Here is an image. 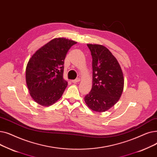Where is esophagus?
<instances>
[{
	"label": "esophagus",
	"instance_id": "obj_1",
	"mask_svg": "<svg viewBox=\"0 0 157 157\" xmlns=\"http://www.w3.org/2000/svg\"><path fill=\"white\" fill-rule=\"evenodd\" d=\"M79 81H80V78H76L75 80H71V82H72L73 83H77V82H78Z\"/></svg>",
	"mask_w": 157,
	"mask_h": 157
}]
</instances>
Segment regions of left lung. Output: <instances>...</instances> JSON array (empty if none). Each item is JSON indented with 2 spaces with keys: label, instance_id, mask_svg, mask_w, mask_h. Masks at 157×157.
Returning a JSON list of instances; mask_svg holds the SVG:
<instances>
[{
  "label": "left lung",
  "instance_id": "1",
  "mask_svg": "<svg viewBox=\"0 0 157 157\" xmlns=\"http://www.w3.org/2000/svg\"><path fill=\"white\" fill-rule=\"evenodd\" d=\"M93 59V86L84 100L96 112L114 106L123 91V74L117 59L105 47L87 44Z\"/></svg>",
  "mask_w": 157,
  "mask_h": 157
}]
</instances>
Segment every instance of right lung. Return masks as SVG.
Returning <instances> with one entry per match:
<instances>
[{
	"label": "right lung",
	"mask_w": 157,
	"mask_h": 157,
	"mask_svg": "<svg viewBox=\"0 0 157 157\" xmlns=\"http://www.w3.org/2000/svg\"><path fill=\"white\" fill-rule=\"evenodd\" d=\"M77 42L55 38L37 50L26 67V82L33 100L49 106L61 98L68 82L63 79L67 52Z\"/></svg>",
	"instance_id": "obj_1"
}]
</instances>
